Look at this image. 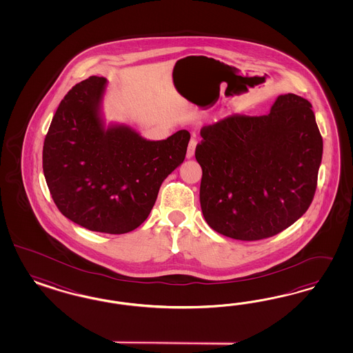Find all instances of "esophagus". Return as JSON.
<instances>
[{
  "instance_id": "1",
  "label": "esophagus",
  "mask_w": 353,
  "mask_h": 353,
  "mask_svg": "<svg viewBox=\"0 0 353 353\" xmlns=\"http://www.w3.org/2000/svg\"><path fill=\"white\" fill-rule=\"evenodd\" d=\"M195 148H196V141H195V139H190V142H189L188 151H186V158H188V159H192V157H194Z\"/></svg>"
}]
</instances>
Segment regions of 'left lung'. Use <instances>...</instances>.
I'll return each instance as SVG.
<instances>
[{
	"label": "left lung",
	"mask_w": 353,
	"mask_h": 353,
	"mask_svg": "<svg viewBox=\"0 0 353 353\" xmlns=\"http://www.w3.org/2000/svg\"><path fill=\"white\" fill-rule=\"evenodd\" d=\"M201 207L220 234L257 241L307 212L316 192L322 137L310 102L277 97L269 114L233 115L201 130Z\"/></svg>",
	"instance_id": "left-lung-1"
}]
</instances>
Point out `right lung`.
Listing matches in <instances>:
<instances>
[{
  "mask_svg": "<svg viewBox=\"0 0 353 353\" xmlns=\"http://www.w3.org/2000/svg\"><path fill=\"white\" fill-rule=\"evenodd\" d=\"M106 89L105 77L90 76L65 94L43 142V176L67 219L124 234L148 219L161 183L185 159L190 133L150 141L127 124H106Z\"/></svg>",
  "mask_w": 353,
  "mask_h": 353,
  "instance_id": "obj_1",
  "label": "right lung"
}]
</instances>
